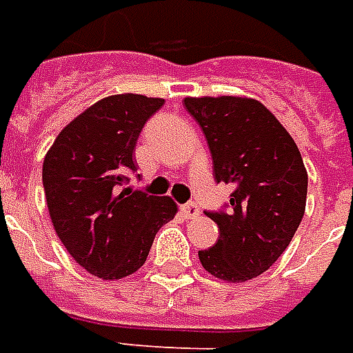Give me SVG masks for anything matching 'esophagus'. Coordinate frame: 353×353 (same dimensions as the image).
I'll use <instances>...</instances> for the list:
<instances>
[{"instance_id": "1", "label": "esophagus", "mask_w": 353, "mask_h": 353, "mask_svg": "<svg viewBox=\"0 0 353 353\" xmlns=\"http://www.w3.org/2000/svg\"><path fill=\"white\" fill-rule=\"evenodd\" d=\"M182 214L188 217V219H193V217H197L201 214V208H199L195 203H188V205H182Z\"/></svg>"}]
</instances>
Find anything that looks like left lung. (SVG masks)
Listing matches in <instances>:
<instances>
[{
  "instance_id": "obj_1",
  "label": "left lung",
  "mask_w": 353,
  "mask_h": 353,
  "mask_svg": "<svg viewBox=\"0 0 353 353\" xmlns=\"http://www.w3.org/2000/svg\"><path fill=\"white\" fill-rule=\"evenodd\" d=\"M214 161V179L232 186L227 210L206 212L219 229L199 251L208 274L243 283L266 272L305 214L307 171L296 143L274 113L243 97L184 98Z\"/></svg>"
}]
</instances>
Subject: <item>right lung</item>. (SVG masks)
I'll use <instances>...</instances> for the list:
<instances>
[{"instance_id": "add662e5", "label": "right lung", "mask_w": 353, "mask_h": 353, "mask_svg": "<svg viewBox=\"0 0 353 353\" xmlns=\"http://www.w3.org/2000/svg\"><path fill=\"white\" fill-rule=\"evenodd\" d=\"M163 98L113 94L61 130L42 165L48 212L79 266L123 279L145 264L156 232L176 214L171 197L128 188L137 137Z\"/></svg>"}]
</instances>
